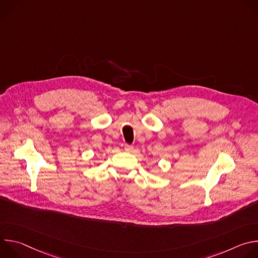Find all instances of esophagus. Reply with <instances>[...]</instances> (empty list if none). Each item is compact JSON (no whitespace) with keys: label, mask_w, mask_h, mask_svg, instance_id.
Returning <instances> with one entry per match:
<instances>
[{"label":"esophagus","mask_w":258,"mask_h":258,"mask_svg":"<svg viewBox=\"0 0 258 258\" xmlns=\"http://www.w3.org/2000/svg\"><path fill=\"white\" fill-rule=\"evenodd\" d=\"M133 149H134V147H133V146L127 145V144H125V145H124V150H125L126 152H131V151H133Z\"/></svg>","instance_id":"esophagus-1"}]
</instances>
